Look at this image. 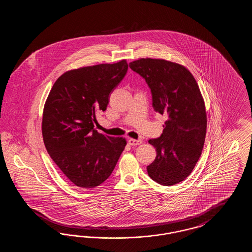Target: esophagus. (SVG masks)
Returning a JSON list of instances; mask_svg holds the SVG:
<instances>
[{
    "label": "esophagus",
    "mask_w": 252,
    "mask_h": 252,
    "mask_svg": "<svg viewBox=\"0 0 252 252\" xmlns=\"http://www.w3.org/2000/svg\"><path fill=\"white\" fill-rule=\"evenodd\" d=\"M142 140H135V139H128V144L132 145V146H135V145H140L142 144Z\"/></svg>",
    "instance_id": "1"
}]
</instances>
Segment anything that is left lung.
<instances>
[{"label": "left lung", "mask_w": 252, "mask_h": 252, "mask_svg": "<svg viewBox=\"0 0 252 252\" xmlns=\"http://www.w3.org/2000/svg\"><path fill=\"white\" fill-rule=\"evenodd\" d=\"M129 67L151 90L154 110L167 116L160 137L148 141L157 157L147 173L163 186L177 184L191 174L203 149L207 117L198 85L185 67L167 60L141 59Z\"/></svg>", "instance_id": "8db88e82"}]
</instances>
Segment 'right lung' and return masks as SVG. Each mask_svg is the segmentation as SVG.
I'll return each instance as SVG.
<instances>
[{"label":"right lung","instance_id":"obj_1","mask_svg":"<svg viewBox=\"0 0 252 252\" xmlns=\"http://www.w3.org/2000/svg\"><path fill=\"white\" fill-rule=\"evenodd\" d=\"M127 69L124 60L72 70L58 78L49 94L42 117L44 144L61 172L78 187L102 184L125 149L124 138L98 133L94 123Z\"/></svg>","mask_w":252,"mask_h":252}]
</instances>
